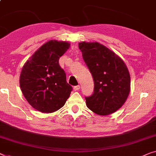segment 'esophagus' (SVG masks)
<instances>
[{
    "instance_id": "1",
    "label": "esophagus",
    "mask_w": 156,
    "mask_h": 156,
    "mask_svg": "<svg viewBox=\"0 0 156 156\" xmlns=\"http://www.w3.org/2000/svg\"><path fill=\"white\" fill-rule=\"evenodd\" d=\"M80 86H75V87H73V89L74 91H78V90H80Z\"/></svg>"
}]
</instances>
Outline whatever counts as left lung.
<instances>
[{
    "label": "left lung",
    "instance_id": "obj_1",
    "mask_svg": "<svg viewBox=\"0 0 156 156\" xmlns=\"http://www.w3.org/2000/svg\"><path fill=\"white\" fill-rule=\"evenodd\" d=\"M83 59L94 81V92L86 97L87 106L98 115L114 113L123 105L130 92L127 65L115 53L98 42L79 43Z\"/></svg>",
    "mask_w": 156,
    "mask_h": 156
}]
</instances>
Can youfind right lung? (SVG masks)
<instances>
[{
	"mask_svg": "<svg viewBox=\"0 0 156 156\" xmlns=\"http://www.w3.org/2000/svg\"><path fill=\"white\" fill-rule=\"evenodd\" d=\"M67 41L50 40L29 58L22 67L20 85L24 98L38 111L51 113L61 108L73 87L59 65L60 58L69 49Z\"/></svg>",
	"mask_w": 156,
	"mask_h": 156,
	"instance_id": "1",
	"label": "right lung"
}]
</instances>
